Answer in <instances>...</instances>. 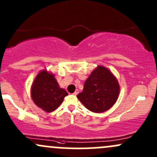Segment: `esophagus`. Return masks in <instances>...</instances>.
<instances>
[{
  "label": "esophagus",
  "mask_w": 157,
  "mask_h": 157,
  "mask_svg": "<svg viewBox=\"0 0 157 157\" xmlns=\"http://www.w3.org/2000/svg\"><path fill=\"white\" fill-rule=\"evenodd\" d=\"M78 93H79V90L78 89H76L75 92H74V94H75V95H77V94H78Z\"/></svg>",
  "instance_id": "34e87169"
}]
</instances>
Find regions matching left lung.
Wrapping results in <instances>:
<instances>
[{
  "instance_id": "1",
  "label": "left lung",
  "mask_w": 157,
  "mask_h": 157,
  "mask_svg": "<svg viewBox=\"0 0 157 157\" xmlns=\"http://www.w3.org/2000/svg\"><path fill=\"white\" fill-rule=\"evenodd\" d=\"M120 92L118 80L106 67L98 65L86 80L79 101L93 113L106 111L116 102Z\"/></svg>"
}]
</instances>
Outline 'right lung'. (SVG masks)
I'll return each instance as SVG.
<instances>
[{
	"label": "right lung",
	"mask_w": 157,
	"mask_h": 157,
	"mask_svg": "<svg viewBox=\"0 0 157 157\" xmlns=\"http://www.w3.org/2000/svg\"><path fill=\"white\" fill-rule=\"evenodd\" d=\"M31 97L39 108L51 113L63 103L68 93L59 87L54 75L47 70L41 71L31 86Z\"/></svg>",
	"instance_id": "1"
}]
</instances>
